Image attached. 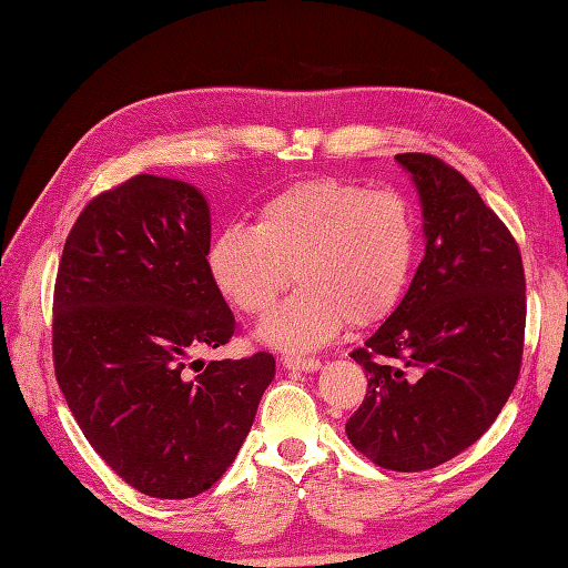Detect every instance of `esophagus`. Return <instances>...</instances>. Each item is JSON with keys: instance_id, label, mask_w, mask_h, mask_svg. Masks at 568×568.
Listing matches in <instances>:
<instances>
[{"instance_id": "obj_1", "label": "esophagus", "mask_w": 568, "mask_h": 568, "mask_svg": "<svg viewBox=\"0 0 568 568\" xmlns=\"http://www.w3.org/2000/svg\"><path fill=\"white\" fill-rule=\"evenodd\" d=\"M283 365L287 369H293V373H315V369H320V359L317 357L287 355V357H283Z\"/></svg>"}]
</instances>
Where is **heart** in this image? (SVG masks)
I'll return each mask as SVG.
<instances>
[{"label":"heart","mask_w":568,"mask_h":568,"mask_svg":"<svg viewBox=\"0 0 568 568\" xmlns=\"http://www.w3.org/2000/svg\"><path fill=\"white\" fill-rule=\"evenodd\" d=\"M419 221L395 189L317 176L287 183L255 211L253 229L229 225L209 248L213 281L241 313L263 317L267 343L307 349L339 327L383 323L407 293Z\"/></svg>","instance_id":"1"}]
</instances>
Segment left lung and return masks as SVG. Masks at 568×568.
<instances>
[{
    "mask_svg": "<svg viewBox=\"0 0 568 568\" xmlns=\"http://www.w3.org/2000/svg\"><path fill=\"white\" fill-rule=\"evenodd\" d=\"M425 211L427 253L363 347L367 395L345 432L377 467L422 471L491 427L519 379L527 281L519 243L479 191L432 153H397Z\"/></svg>",
    "mask_w": 568,
    "mask_h": 568,
    "instance_id": "8db88e82",
    "label": "left lung"
}]
</instances>
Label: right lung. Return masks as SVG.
Instances as JSON below:
<instances>
[{
  "label": "right lung",
  "mask_w": 568,
  "mask_h": 568,
  "mask_svg": "<svg viewBox=\"0 0 568 568\" xmlns=\"http://www.w3.org/2000/svg\"><path fill=\"white\" fill-rule=\"evenodd\" d=\"M209 248L203 195L141 173L84 205L57 271V383L97 455L159 499L223 477L275 377L271 353L199 359L239 333Z\"/></svg>",
  "instance_id": "1"
}]
</instances>
